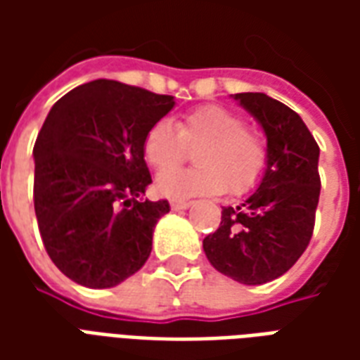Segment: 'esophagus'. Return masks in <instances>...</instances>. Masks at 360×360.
<instances>
[{
  "label": "esophagus",
  "mask_w": 360,
  "mask_h": 360,
  "mask_svg": "<svg viewBox=\"0 0 360 360\" xmlns=\"http://www.w3.org/2000/svg\"><path fill=\"white\" fill-rule=\"evenodd\" d=\"M169 206H172V210L179 212V210H187L188 206H191V202H187V200H172Z\"/></svg>",
  "instance_id": "34e87169"
}]
</instances>
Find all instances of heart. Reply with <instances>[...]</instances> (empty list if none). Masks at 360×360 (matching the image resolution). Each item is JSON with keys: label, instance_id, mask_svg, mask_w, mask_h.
I'll list each match as a JSON object with an SVG mask.
<instances>
[{"label": "heart", "instance_id": "obj_1", "mask_svg": "<svg viewBox=\"0 0 360 360\" xmlns=\"http://www.w3.org/2000/svg\"><path fill=\"white\" fill-rule=\"evenodd\" d=\"M199 148L196 170L175 172L188 149ZM144 158L160 173L156 191L165 198L245 195L257 187L268 165V144L245 119L221 105H204L188 111L173 127L158 121L144 136Z\"/></svg>", "mask_w": 360, "mask_h": 360}]
</instances>
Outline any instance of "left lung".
<instances>
[{"mask_svg": "<svg viewBox=\"0 0 360 360\" xmlns=\"http://www.w3.org/2000/svg\"><path fill=\"white\" fill-rule=\"evenodd\" d=\"M233 100L262 127L268 165L249 198L221 210V224L202 247L224 276L262 285L283 276L309 247L320 196V148L285 103L262 92H241Z\"/></svg>", "mask_w": 360, "mask_h": 360, "instance_id": "1", "label": "left lung"}]
</instances>
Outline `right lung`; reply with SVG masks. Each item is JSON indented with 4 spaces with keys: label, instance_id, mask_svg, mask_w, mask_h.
Segmentation results:
<instances>
[{
    "label": "right lung",
    "instance_id": "1",
    "mask_svg": "<svg viewBox=\"0 0 360 360\" xmlns=\"http://www.w3.org/2000/svg\"><path fill=\"white\" fill-rule=\"evenodd\" d=\"M173 96L117 81L73 89L34 144V212L51 262L92 289L141 270L167 200H141L152 183L144 136L173 110Z\"/></svg>",
    "mask_w": 360,
    "mask_h": 360
}]
</instances>
